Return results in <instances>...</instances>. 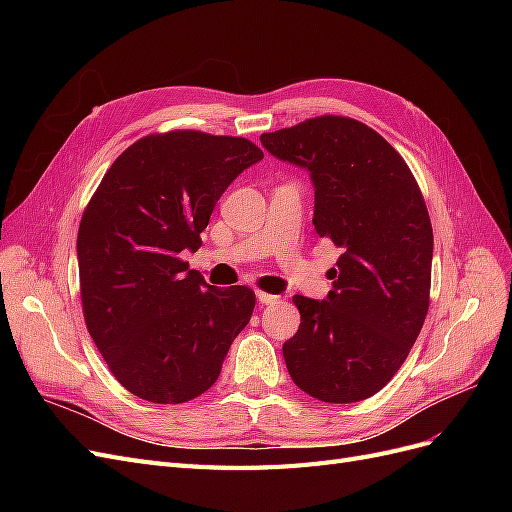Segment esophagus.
<instances>
[{"label":"esophagus","mask_w":512,"mask_h":512,"mask_svg":"<svg viewBox=\"0 0 512 512\" xmlns=\"http://www.w3.org/2000/svg\"><path fill=\"white\" fill-rule=\"evenodd\" d=\"M256 299H258L262 305H275V303H280V297H275V294H269V292H262V290L256 292Z\"/></svg>","instance_id":"34e87169"}]
</instances>
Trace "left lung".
Listing matches in <instances>:
<instances>
[{"mask_svg": "<svg viewBox=\"0 0 512 512\" xmlns=\"http://www.w3.org/2000/svg\"><path fill=\"white\" fill-rule=\"evenodd\" d=\"M277 160L314 183V226L342 247L327 299L294 294L301 324L284 344L292 382L327 404L376 395L416 342L429 309L433 232L404 158L350 117L267 132Z\"/></svg>", "mask_w": 512, "mask_h": 512, "instance_id": "obj_1", "label": "left lung"}]
</instances>
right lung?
Here are the masks:
<instances>
[{
	"mask_svg": "<svg viewBox=\"0 0 512 512\" xmlns=\"http://www.w3.org/2000/svg\"><path fill=\"white\" fill-rule=\"evenodd\" d=\"M262 151L239 136L151 134L106 170L79 226L87 331L121 386L183 404L218 380L256 294L218 288L181 260L196 252L215 203Z\"/></svg>",
	"mask_w": 512,
	"mask_h": 512,
	"instance_id": "right-lung-1",
	"label": "right lung"
}]
</instances>
